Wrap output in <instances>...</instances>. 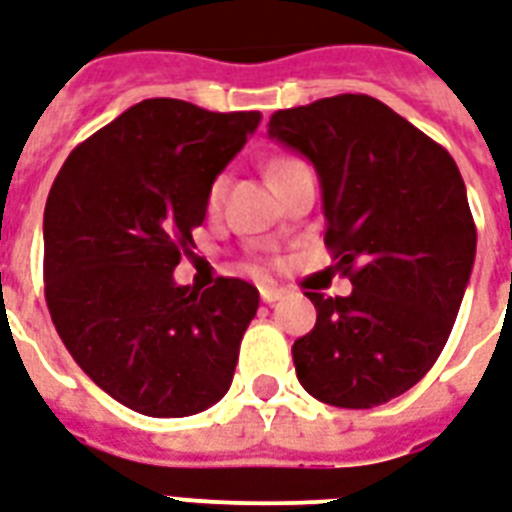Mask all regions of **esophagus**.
Listing matches in <instances>:
<instances>
[{
	"mask_svg": "<svg viewBox=\"0 0 512 512\" xmlns=\"http://www.w3.org/2000/svg\"><path fill=\"white\" fill-rule=\"evenodd\" d=\"M282 295L284 290H279V287H260V298H263V303H276Z\"/></svg>",
	"mask_w": 512,
	"mask_h": 512,
	"instance_id": "esophagus-1",
	"label": "esophagus"
}]
</instances>
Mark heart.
Returning a JSON list of instances; mask_svg holds the SVG:
<instances>
[{"label": "heart", "mask_w": 512, "mask_h": 512, "mask_svg": "<svg viewBox=\"0 0 512 512\" xmlns=\"http://www.w3.org/2000/svg\"><path fill=\"white\" fill-rule=\"evenodd\" d=\"M290 163H298V161H295V158H284V161L273 163L271 177L276 174V171L287 169ZM222 195H225V177H217L212 185H209V193H206V206H209V209H217V206L222 204Z\"/></svg>", "instance_id": "obj_1"}]
</instances>
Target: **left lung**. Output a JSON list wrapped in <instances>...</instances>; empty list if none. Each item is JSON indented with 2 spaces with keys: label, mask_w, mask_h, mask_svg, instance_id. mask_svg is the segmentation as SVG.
<instances>
[{
  "label": "left lung",
  "mask_w": 512,
  "mask_h": 512,
  "mask_svg": "<svg viewBox=\"0 0 512 512\" xmlns=\"http://www.w3.org/2000/svg\"><path fill=\"white\" fill-rule=\"evenodd\" d=\"M268 136L314 163L325 244L354 287L306 292L317 325L292 346L298 381L335 408L389 403L435 365L470 282L478 233L462 174L365 93L279 109Z\"/></svg>",
  "instance_id": "obj_1"
}]
</instances>
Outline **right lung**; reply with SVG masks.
Here are the masks:
<instances>
[{
    "instance_id": "1",
    "label": "right lung",
    "mask_w": 512,
    "mask_h": 512,
    "mask_svg": "<svg viewBox=\"0 0 512 512\" xmlns=\"http://www.w3.org/2000/svg\"><path fill=\"white\" fill-rule=\"evenodd\" d=\"M257 123L260 112L144 99L77 144L50 187V317L74 362L131 411L193 416L230 389L260 292L225 276L179 287L174 268Z\"/></svg>"
}]
</instances>
